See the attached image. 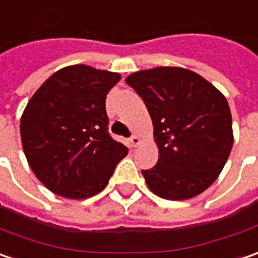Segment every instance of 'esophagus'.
Instances as JSON below:
<instances>
[{
    "instance_id": "obj_1",
    "label": "esophagus",
    "mask_w": 258,
    "mask_h": 258,
    "mask_svg": "<svg viewBox=\"0 0 258 258\" xmlns=\"http://www.w3.org/2000/svg\"><path fill=\"white\" fill-rule=\"evenodd\" d=\"M141 143V139L136 136V135H133V136H131V139H129V145L132 146V148H136L138 145Z\"/></svg>"
}]
</instances>
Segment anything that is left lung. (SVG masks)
<instances>
[{"label": "left lung", "mask_w": 258, "mask_h": 258, "mask_svg": "<svg viewBox=\"0 0 258 258\" xmlns=\"http://www.w3.org/2000/svg\"><path fill=\"white\" fill-rule=\"evenodd\" d=\"M153 122L157 163L142 170L149 189L167 200L205 191L227 162L233 146L231 113L222 93L183 68H153L126 78Z\"/></svg>", "instance_id": "left-lung-1"}]
</instances>
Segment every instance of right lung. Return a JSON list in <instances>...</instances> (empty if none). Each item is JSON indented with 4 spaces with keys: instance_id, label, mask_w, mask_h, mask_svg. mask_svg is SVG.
Returning a JSON list of instances; mask_svg holds the SVG:
<instances>
[{
    "instance_id": "1",
    "label": "right lung",
    "mask_w": 258,
    "mask_h": 258,
    "mask_svg": "<svg viewBox=\"0 0 258 258\" xmlns=\"http://www.w3.org/2000/svg\"><path fill=\"white\" fill-rule=\"evenodd\" d=\"M120 77L72 65L49 77L21 117L22 148L32 172L55 195L86 199L108 184L127 155L109 133L106 95Z\"/></svg>"
}]
</instances>
